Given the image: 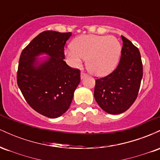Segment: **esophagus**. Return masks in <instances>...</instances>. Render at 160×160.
I'll return each instance as SVG.
<instances>
[{
	"instance_id": "34e87169",
	"label": "esophagus",
	"mask_w": 160,
	"mask_h": 160,
	"mask_svg": "<svg viewBox=\"0 0 160 160\" xmlns=\"http://www.w3.org/2000/svg\"><path fill=\"white\" fill-rule=\"evenodd\" d=\"M86 76H87V74H85V73L82 72H82H81V74H80V77H81V79H83L84 78H86Z\"/></svg>"
}]
</instances>
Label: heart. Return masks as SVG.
Instances as JSON below:
<instances>
[{
	"label": "heart",
	"instance_id": "b5f03b06",
	"mask_svg": "<svg viewBox=\"0 0 160 160\" xmlns=\"http://www.w3.org/2000/svg\"><path fill=\"white\" fill-rule=\"evenodd\" d=\"M120 52V44L114 37L89 34L77 38L65 55L74 67L86 59V68L92 74L104 76L114 69Z\"/></svg>",
	"mask_w": 160,
	"mask_h": 160
}]
</instances>
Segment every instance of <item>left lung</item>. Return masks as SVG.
<instances>
[{
    "mask_svg": "<svg viewBox=\"0 0 160 160\" xmlns=\"http://www.w3.org/2000/svg\"><path fill=\"white\" fill-rule=\"evenodd\" d=\"M119 65L113 72L95 80L94 97L100 108L111 114L122 113L136 100L143 77L139 49L123 36Z\"/></svg>",
    "mask_w": 160,
    "mask_h": 160,
    "instance_id": "1",
    "label": "left lung"
}]
</instances>
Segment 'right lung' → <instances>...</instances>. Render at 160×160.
Instances as JSON below:
<instances>
[{"mask_svg": "<svg viewBox=\"0 0 160 160\" xmlns=\"http://www.w3.org/2000/svg\"><path fill=\"white\" fill-rule=\"evenodd\" d=\"M71 32L46 31L23 49L19 58L17 84L27 103L34 111L57 118L68 111L80 82V71L64 61V47ZM50 56L39 63L36 56Z\"/></svg>", "mask_w": 160, "mask_h": 160, "instance_id": "right-lung-1", "label": "right lung"}]
</instances>
